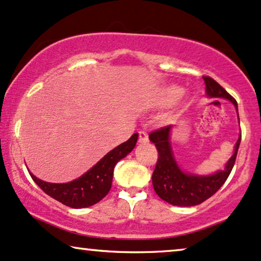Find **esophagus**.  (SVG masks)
<instances>
[{
  "label": "esophagus",
  "instance_id": "34e87169",
  "mask_svg": "<svg viewBox=\"0 0 261 261\" xmlns=\"http://www.w3.org/2000/svg\"><path fill=\"white\" fill-rule=\"evenodd\" d=\"M138 142H140V143H148V142H149L147 133H144V131H140V133H138Z\"/></svg>",
  "mask_w": 261,
  "mask_h": 261
}]
</instances>
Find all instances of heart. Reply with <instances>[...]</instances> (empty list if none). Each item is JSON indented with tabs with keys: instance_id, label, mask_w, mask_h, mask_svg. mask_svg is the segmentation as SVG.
Wrapping results in <instances>:
<instances>
[{
	"instance_id": "heart-1",
	"label": "heart",
	"mask_w": 261,
	"mask_h": 261,
	"mask_svg": "<svg viewBox=\"0 0 261 261\" xmlns=\"http://www.w3.org/2000/svg\"><path fill=\"white\" fill-rule=\"evenodd\" d=\"M184 95V89L178 87V85H167V87L163 88L159 92L158 96L156 103L161 107H169L176 103L177 101L180 100Z\"/></svg>"
}]
</instances>
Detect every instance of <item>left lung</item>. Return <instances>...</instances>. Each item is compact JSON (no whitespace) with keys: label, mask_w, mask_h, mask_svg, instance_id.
<instances>
[{"label":"left lung","mask_w":261,"mask_h":261,"mask_svg":"<svg viewBox=\"0 0 261 261\" xmlns=\"http://www.w3.org/2000/svg\"><path fill=\"white\" fill-rule=\"evenodd\" d=\"M203 81L206 84L207 96L210 98H225L230 101L235 106L237 117H239L235 98L225 89L220 87L214 79L203 77ZM171 131H172V125L154 131L149 135V140L153 142L159 151V159H158L153 177H151L154 190L160 199L173 206H196L210 199L225 183L235 164L241 143V134L233 147L232 155L222 170L211 174H199L183 170L179 166L174 156L172 144H171Z\"/></svg>","instance_id":"1"}]
</instances>
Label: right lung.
<instances>
[{"label": "right lung", "instance_id": "obj_1", "mask_svg": "<svg viewBox=\"0 0 261 261\" xmlns=\"http://www.w3.org/2000/svg\"><path fill=\"white\" fill-rule=\"evenodd\" d=\"M138 140V134H134L126 142L115 147L94 165L91 169L67 183H50L39 179L34 173L30 176L35 183L53 199L71 207L85 208L97 203L111 190L115 165L134 150ZM29 170V169H28Z\"/></svg>", "mask_w": 261, "mask_h": 261}]
</instances>
